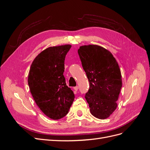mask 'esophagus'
Listing matches in <instances>:
<instances>
[{"mask_svg":"<svg viewBox=\"0 0 150 150\" xmlns=\"http://www.w3.org/2000/svg\"><path fill=\"white\" fill-rule=\"evenodd\" d=\"M78 89H79L78 86H76V87H74V89L75 91H77L78 90Z\"/></svg>","mask_w":150,"mask_h":150,"instance_id":"esophagus-1","label":"esophagus"}]
</instances>
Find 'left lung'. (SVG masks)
I'll list each match as a JSON object with an SVG mask.
<instances>
[{"instance_id":"1","label":"left lung","mask_w":150,"mask_h":150,"mask_svg":"<svg viewBox=\"0 0 150 150\" xmlns=\"http://www.w3.org/2000/svg\"><path fill=\"white\" fill-rule=\"evenodd\" d=\"M78 54L89 82L85 98L94 117L104 120L117 108L122 87L118 63L110 51L98 45H84Z\"/></svg>"}]
</instances>
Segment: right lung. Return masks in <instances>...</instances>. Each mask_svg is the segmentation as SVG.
<instances>
[{"instance_id": "obj_1", "label": "right lung", "mask_w": 150, "mask_h": 150, "mask_svg": "<svg viewBox=\"0 0 150 150\" xmlns=\"http://www.w3.org/2000/svg\"><path fill=\"white\" fill-rule=\"evenodd\" d=\"M71 47L66 44L44 49L35 57L29 72L28 84L36 104L54 120L67 114L74 99L63 75L66 55Z\"/></svg>"}]
</instances>
